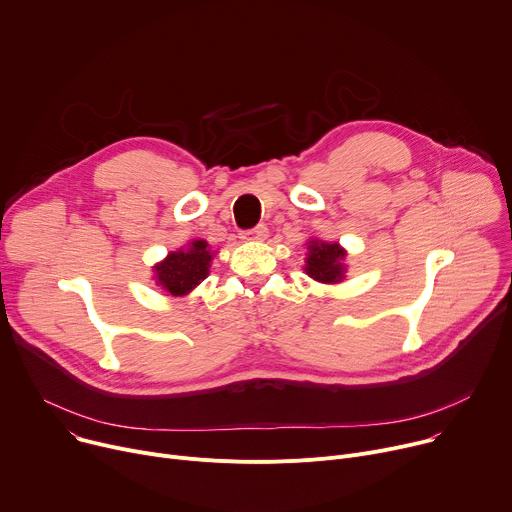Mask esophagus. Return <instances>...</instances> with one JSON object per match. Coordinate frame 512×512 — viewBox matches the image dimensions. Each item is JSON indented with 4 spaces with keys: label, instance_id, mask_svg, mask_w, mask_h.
I'll use <instances>...</instances> for the list:
<instances>
[{
    "label": "esophagus",
    "instance_id": "obj_1",
    "mask_svg": "<svg viewBox=\"0 0 512 512\" xmlns=\"http://www.w3.org/2000/svg\"><path fill=\"white\" fill-rule=\"evenodd\" d=\"M243 238H245V241H265V238H267V226L259 224L253 230H247V232H243Z\"/></svg>",
    "mask_w": 512,
    "mask_h": 512
}]
</instances>
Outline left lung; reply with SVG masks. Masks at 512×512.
Returning a JSON list of instances; mask_svg holds the SVG:
<instances>
[{"label":"left lung","instance_id":"obj_1","mask_svg":"<svg viewBox=\"0 0 512 512\" xmlns=\"http://www.w3.org/2000/svg\"><path fill=\"white\" fill-rule=\"evenodd\" d=\"M304 274L321 284H339L346 280L348 251L339 243H327L321 238H309L304 253Z\"/></svg>","mask_w":512,"mask_h":512}]
</instances>
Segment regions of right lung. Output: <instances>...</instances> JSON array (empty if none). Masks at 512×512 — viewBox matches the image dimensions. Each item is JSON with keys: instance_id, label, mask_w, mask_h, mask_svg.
Returning <instances> with one entry per match:
<instances>
[{"instance_id": "add662e5", "label": "right lung", "mask_w": 512, "mask_h": 512, "mask_svg": "<svg viewBox=\"0 0 512 512\" xmlns=\"http://www.w3.org/2000/svg\"><path fill=\"white\" fill-rule=\"evenodd\" d=\"M216 253L208 241L193 238L152 267V280L166 296L183 298L210 276V263Z\"/></svg>"}]
</instances>
